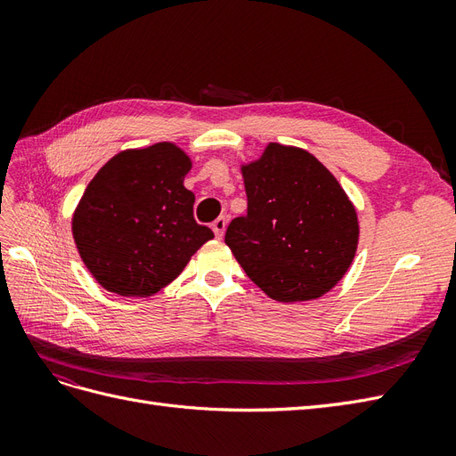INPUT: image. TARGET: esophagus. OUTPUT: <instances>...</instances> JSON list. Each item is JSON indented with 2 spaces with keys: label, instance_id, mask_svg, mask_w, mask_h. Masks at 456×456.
<instances>
[{
  "label": "esophagus",
  "instance_id": "34e87169",
  "mask_svg": "<svg viewBox=\"0 0 456 456\" xmlns=\"http://www.w3.org/2000/svg\"><path fill=\"white\" fill-rule=\"evenodd\" d=\"M224 230H226V218L224 216H218L215 223H213V232H215V236L220 240L224 236Z\"/></svg>",
  "mask_w": 456,
  "mask_h": 456
}]
</instances>
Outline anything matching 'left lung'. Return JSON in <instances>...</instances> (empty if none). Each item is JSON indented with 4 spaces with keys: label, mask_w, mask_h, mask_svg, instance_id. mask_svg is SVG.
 Returning <instances> with one entry per match:
<instances>
[{
    "label": "left lung",
    "mask_w": 456,
    "mask_h": 456,
    "mask_svg": "<svg viewBox=\"0 0 456 456\" xmlns=\"http://www.w3.org/2000/svg\"><path fill=\"white\" fill-rule=\"evenodd\" d=\"M241 173L247 215L224 238L233 256L273 300L323 297L348 272L360 240L346 191L306 150L278 142Z\"/></svg>",
    "instance_id": "left-lung-1"
}]
</instances>
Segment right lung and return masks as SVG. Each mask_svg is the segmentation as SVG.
I'll list each match as a JSON object with an SVG mask.
<instances>
[{"label": "right lung", "instance_id": "right-lung-1", "mask_svg": "<svg viewBox=\"0 0 456 456\" xmlns=\"http://www.w3.org/2000/svg\"><path fill=\"white\" fill-rule=\"evenodd\" d=\"M190 158L171 142L126 150L94 175L72 218L81 260L106 291L150 297L184 270L211 228L184 188Z\"/></svg>", "mask_w": 456, "mask_h": 456}]
</instances>
